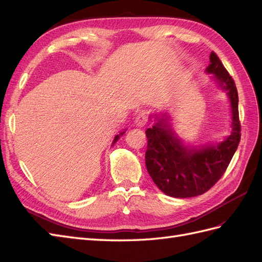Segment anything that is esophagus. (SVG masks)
<instances>
[{
    "label": "esophagus",
    "mask_w": 262,
    "mask_h": 262,
    "mask_svg": "<svg viewBox=\"0 0 262 262\" xmlns=\"http://www.w3.org/2000/svg\"><path fill=\"white\" fill-rule=\"evenodd\" d=\"M147 123H148V116H147L145 113H140V114H138V115L136 116V118H135V124H136L137 126L143 127V126L147 125Z\"/></svg>",
    "instance_id": "esophagus-1"
}]
</instances>
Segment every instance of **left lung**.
Listing matches in <instances>:
<instances>
[{"label":"left lung","instance_id":"8db88e82","mask_svg":"<svg viewBox=\"0 0 262 262\" xmlns=\"http://www.w3.org/2000/svg\"><path fill=\"white\" fill-rule=\"evenodd\" d=\"M206 72L214 74L230 101L233 122L227 138L216 145L185 147L171 130L167 114L157 117L151 128L146 130L148 173L164 194L172 198H192L210 190L226 171L241 141L237 88L214 51Z\"/></svg>","mask_w":262,"mask_h":262}]
</instances>
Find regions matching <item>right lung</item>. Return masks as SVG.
<instances>
[{
    "mask_svg": "<svg viewBox=\"0 0 262 262\" xmlns=\"http://www.w3.org/2000/svg\"><path fill=\"white\" fill-rule=\"evenodd\" d=\"M124 133H125V132L119 133V135H116V136H115V138H114V141H113V144H115V143H116V141L118 140V138H119V137H121L122 135H124Z\"/></svg>",
    "mask_w": 262,
    "mask_h": 262,
    "instance_id": "right-lung-1",
    "label": "right lung"
}]
</instances>
